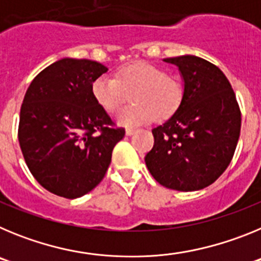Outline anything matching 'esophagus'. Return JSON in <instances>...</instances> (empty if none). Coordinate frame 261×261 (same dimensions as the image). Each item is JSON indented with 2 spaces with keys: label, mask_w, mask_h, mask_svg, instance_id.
<instances>
[{
  "label": "esophagus",
  "mask_w": 261,
  "mask_h": 261,
  "mask_svg": "<svg viewBox=\"0 0 261 261\" xmlns=\"http://www.w3.org/2000/svg\"><path fill=\"white\" fill-rule=\"evenodd\" d=\"M135 132H136V129H133V128H126L125 135H126V136H132Z\"/></svg>",
  "instance_id": "esophagus-1"
}]
</instances>
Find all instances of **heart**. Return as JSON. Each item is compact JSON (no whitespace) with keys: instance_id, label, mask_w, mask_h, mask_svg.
<instances>
[{"instance_id":"obj_1","label":"heart","mask_w":261,"mask_h":261,"mask_svg":"<svg viewBox=\"0 0 261 261\" xmlns=\"http://www.w3.org/2000/svg\"><path fill=\"white\" fill-rule=\"evenodd\" d=\"M130 91L133 105L116 115L117 123L125 126L140 125L153 117L168 119L180 107L184 95L180 81L146 61L128 62L115 71V78L99 77L91 85L94 100L107 112L119 110Z\"/></svg>"}]
</instances>
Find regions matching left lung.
Masks as SVG:
<instances>
[{"mask_svg": "<svg viewBox=\"0 0 261 261\" xmlns=\"http://www.w3.org/2000/svg\"><path fill=\"white\" fill-rule=\"evenodd\" d=\"M184 80L180 107L151 132L154 146L145 156L161 186L197 191L225 172L234 156L242 115L234 90L218 66L196 56L165 59Z\"/></svg>", "mask_w": 261, "mask_h": 261, "instance_id": "left-lung-1", "label": "left lung"}]
</instances>
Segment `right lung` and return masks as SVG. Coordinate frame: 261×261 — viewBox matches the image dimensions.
Wrapping results in <instances>:
<instances>
[{"instance_id":"right-lung-1","label":"right lung","mask_w":261,"mask_h":261,"mask_svg":"<svg viewBox=\"0 0 261 261\" xmlns=\"http://www.w3.org/2000/svg\"><path fill=\"white\" fill-rule=\"evenodd\" d=\"M106 71L91 60H59L32 80L23 99L18 126L23 158L38 183L61 197L77 199L94 190L125 135L91 94Z\"/></svg>"}]
</instances>
